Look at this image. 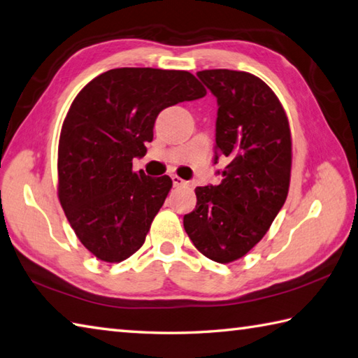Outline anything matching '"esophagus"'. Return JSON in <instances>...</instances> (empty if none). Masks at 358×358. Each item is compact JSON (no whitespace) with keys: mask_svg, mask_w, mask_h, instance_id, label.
<instances>
[{"mask_svg":"<svg viewBox=\"0 0 358 358\" xmlns=\"http://www.w3.org/2000/svg\"><path fill=\"white\" fill-rule=\"evenodd\" d=\"M172 181H173V186H177V187H180V186H187V181H185L183 178H180L178 175H173Z\"/></svg>","mask_w":358,"mask_h":358,"instance_id":"34e87169","label":"esophagus"}]
</instances>
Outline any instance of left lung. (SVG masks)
Here are the masks:
<instances>
[{"mask_svg":"<svg viewBox=\"0 0 358 358\" xmlns=\"http://www.w3.org/2000/svg\"><path fill=\"white\" fill-rule=\"evenodd\" d=\"M197 76L217 97L215 149L229 164L219 186L195 187L197 206L183 223L201 255L229 264L267 234L285 203L292 133L275 91L255 74L205 69Z\"/></svg>","mask_w":358,"mask_h":358,"instance_id":"8db88e82","label":"left lung"}]
</instances>
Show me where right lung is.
<instances>
[{"mask_svg":"<svg viewBox=\"0 0 358 358\" xmlns=\"http://www.w3.org/2000/svg\"><path fill=\"white\" fill-rule=\"evenodd\" d=\"M206 88L187 71L116 68L76 96L59 139L57 195L83 247L122 262L143 247L172 180L133 172L161 110L200 99Z\"/></svg>","mask_w":358,"mask_h":358,"instance_id":"1","label":"right lung"}]
</instances>
